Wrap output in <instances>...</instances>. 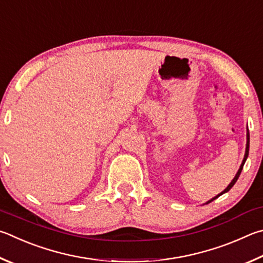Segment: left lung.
<instances>
[{
    "label": "left lung",
    "mask_w": 263,
    "mask_h": 263,
    "mask_svg": "<svg viewBox=\"0 0 263 263\" xmlns=\"http://www.w3.org/2000/svg\"><path fill=\"white\" fill-rule=\"evenodd\" d=\"M248 151H250V133H248V131H247V144H246V152H245V156H244V160H242V163H241V165H240V168H239V170H238V173H237V175L235 176V178H233V179H232V181H231V183H230V184H229V186H228V187H227L226 190H224L222 193H219V194L217 195V197H215L214 199H212V200H211V201H208V202H212V201H213V200H215V199H216V198H218V197H219V195H222L223 193H226V192H228V191H229V190H230V189L232 187V186L236 184V181H237V179H238V178H239V176H240V174H241V170H242V166H244V164H245V161H246V159H247V156H248Z\"/></svg>",
    "instance_id": "1"
}]
</instances>
